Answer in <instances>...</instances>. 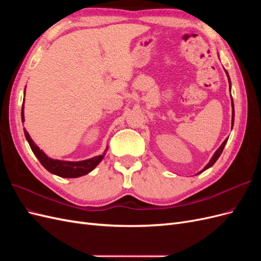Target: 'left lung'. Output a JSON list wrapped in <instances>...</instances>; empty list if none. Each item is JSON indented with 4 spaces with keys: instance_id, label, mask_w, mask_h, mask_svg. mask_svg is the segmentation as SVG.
<instances>
[{
    "instance_id": "left-lung-1",
    "label": "left lung",
    "mask_w": 261,
    "mask_h": 261,
    "mask_svg": "<svg viewBox=\"0 0 261 261\" xmlns=\"http://www.w3.org/2000/svg\"><path fill=\"white\" fill-rule=\"evenodd\" d=\"M224 70H225L226 76H227V78H228V85H230V92H231V81H230V76H228V73L226 72V69H224ZM231 103H232V128H233V125H234V103H233V98H232V96H231ZM227 139H228V138H226V139L223 141V143H222V145H221V146L218 148V150L215 152V154L212 155V158H211L209 163L206 165V167H204L199 173H197V174H200V173H202L203 171L208 170L209 168L212 167L213 164L216 163V161L219 159V156L221 155V153H222V151H223V148H224V146H225L226 143H227Z\"/></svg>"
}]
</instances>
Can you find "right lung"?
I'll use <instances>...</instances> for the list:
<instances>
[{
  "label": "right lung",
  "instance_id": "obj_1",
  "mask_svg": "<svg viewBox=\"0 0 261 261\" xmlns=\"http://www.w3.org/2000/svg\"><path fill=\"white\" fill-rule=\"evenodd\" d=\"M23 103H25V94H23ZM23 103L21 107V121L25 122V116H23ZM23 133H25L26 139L28 141L31 150H33V152L38 158V160L40 161V163L43 165V168L45 170H48L50 173H52V174H55L61 177H65V178H75V177H80V176L88 174V173H90L102 160H103L106 152L108 151V148H109L107 147L106 151L102 154L90 158V159H87V160L62 161V160H57V159L49 158L40 148L35 144V141L31 139L30 135L25 128H23Z\"/></svg>",
  "mask_w": 261,
  "mask_h": 261
}]
</instances>
